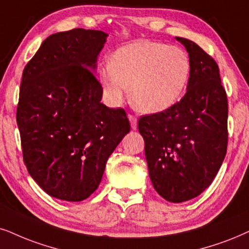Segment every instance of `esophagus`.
Returning <instances> with one entry per match:
<instances>
[{"mask_svg": "<svg viewBox=\"0 0 249 249\" xmlns=\"http://www.w3.org/2000/svg\"><path fill=\"white\" fill-rule=\"evenodd\" d=\"M128 121L131 123V127L133 128V130H137L138 127V119L134 117L133 115H128Z\"/></svg>", "mask_w": 249, "mask_h": 249, "instance_id": "34e87169", "label": "esophagus"}]
</instances>
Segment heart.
I'll return each mask as SVG.
<instances>
[{"label": "heart", "instance_id": "obj_1", "mask_svg": "<svg viewBox=\"0 0 249 249\" xmlns=\"http://www.w3.org/2000/svg\"><path fill=\"white\" fill-rule=\"evenodd\" d=\"M192 71L190 56L177 46L138 41L121 47L99 73L108 101L117 106L131 88V100L144 114H157L176 105Z\"/></svg>", "mask_w": 249, "mask_h": 249}]
</instances>
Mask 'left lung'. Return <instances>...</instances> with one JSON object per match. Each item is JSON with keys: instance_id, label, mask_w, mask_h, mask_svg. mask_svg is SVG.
I'll return each instance as SVG.
<instances>
[{"instance_id": "1", "label": "left lung", "mask_w": 249, "mask_h": 249, "mask_svg": "<svg viewBox=\"0 0 249 249\" xmlns=\"http://www.w3.org/2000/svg\"><path fill=\"white\" fill-rule=\"evenodd\" d=\"M186 48L192 71L186 94L168 110L142 116L150 180L163 199L180 203L209 187L228 148V97L217 63L193 41L176 37Z\"/></svg>"}]
</instances>
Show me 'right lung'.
<instances>
[{"instance_id": "add662e5", "label": "right lung", "mask_w": 249, "mask_h": 249, "mask_svg": "<svg viewBox=\"0 0 249 249\" xmlns=\"http://www.w3.org/2000/svg\"><path fill=\"white\" fill-rule=\"evenodd\" d=\"M108 34L74 30L49 36L27 63L17 107L25 165L59 200L78 202L99 187L107 161L130 132L124 109L101 103L93 71Z\"/></svg>"}]
</instances>
